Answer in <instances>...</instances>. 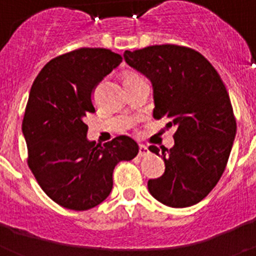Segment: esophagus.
Returning <instances> with one entry per match:
<instances>
[{
	"mask_svg": "<svg viewBox=\"0 0 256 256\" xmlns=\"http://www.w3.org/2000/svg\"><path fill=\"white\" fill-rule=\"evenodd\" d=\"M148 154H150L148 148H146L144 144H140V148H138V156H140V158H144V156H148Z\"/></svg>",
	"mask_w": 256,
	"mask_h": 256,
	"instance_id": "1",
	"label": "esophagus"
}]
</instances>
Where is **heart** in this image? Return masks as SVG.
Masks as SVG:
<instances>
[{"label":"heart","mask_w":256,"mask_h":256,"mask_svg":"<svg viewBox=\"0 0 256 256\" xmlns=\"http://www.w3.org/2000/svg\"><path fill=\"white\" fill-rule=\"evenodd\" d=\"M134 76H136V74H128V76H126V79H128V78H134Z\"/></svg>","instance_id":"heart-1"}]
</instances>
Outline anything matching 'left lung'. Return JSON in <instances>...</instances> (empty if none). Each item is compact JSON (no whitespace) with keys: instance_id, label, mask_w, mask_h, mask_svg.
Wrapping results in <instances>:
<instances>
[{"instance_id":"1","label":"left lung","mask_w":256,"mask_h":256,"mask_svg":"<svg viewBox=\"0 0 256 256\" xmlns=\"http://www.w3.org/2000/svg\"><path fill=\"white\" fill-rule=\"evenodd\" d=\"M123 56L152 83L154 118H166V126L177 128L170 150L148 148L165 162L162 177L148 182V191L166 206L198 204L220 180L236 137L220 76L201 54L177 44H156Z\"/></svg>"}]
</instances>
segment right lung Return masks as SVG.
<instances>
[{
	"mask_svg": "<svg viewBox=\"0 0 256 256\" xmlns=\"http://www.w3.org/2000/svg\"><path fill=\"white\" fill-rule=\"evenodd\" d=\"M122 60L106 48L76 50L48 61L30 88L22 128L28 165L46 195L66 209L101 204L112 190L115 165L138 154L128 136L104 146L87 138L92 94Z\"/></svg>",
	"mask_w": 256,
	"mask_h": 256,
	"instance_id": "1",
	"label": "right lung"
}]
</instances>
